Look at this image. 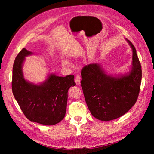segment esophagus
<instances>
[{"label":"esophagus","mask_w":154,"mask_h":154,"mask_svg":"<svg viewBox=\"0 0 154 154\" xmlns=\"http://www.w3.org/2000/svg\"><path fill=\"white\" fill-rule=\"evenodd\" d=\"M80 81H81V78L79 75H76L75 77V82L76 85H80Z\"/></svg>","instance_id":"obj_1"}]
</instances>
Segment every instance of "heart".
<instances>
[{
    "label": "heart",
    "mask_w": 154,
    "mask_h": 154,
    "mask_svg": "<svg viewBox=\"0 0 154 154\" xmlns=\"http://www.w3.org/2000/svg\"><path fill=\"white\" fill-rule=\"evenodd\" d=\"M62 63L64 66H69V62L66 61V60H63V61H62Z\"/></svg>",
    "instance_id": "b5f03b06"
}]
</instances>
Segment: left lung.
Instances as JSON below:
<instances>
[{"instance_id":"left-lung-1","label":"left lung","mask_w":154,"mask_h":154,"mask_svg":"<svg viewBox=\"0 0 154 154\" xmlns=\"http://www.w3.org/2000/svg\"><path fill=\"white\" fill-rule=\"evenodd\" d=\"M132 49V67L129 75L120 78L107 76L100 65H86L81 71V85L91 114L101 121L117 119L135 105L140 91L142 70L136 49Z\"/></svg>"}]
</instances>
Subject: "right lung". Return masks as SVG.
Masks as SVG:
<instances>
[{
    "label": "right lung",
    "instance_id": "right-lung-1",
    "mask_svg": "<svg viewBox=\"0 0 154 154\" xmlns=\"http://www.w3.org/2000/svg\"><path fill=\"white\" fill-rule=\"evenodd\" d=\"M31 52L23 48L16 57L13 67L12 92L26 117L31 122L53 125L66 115L67 92L76 85L74 76L65 77L51 74L39 85L27 82L23 76L22 66L25 57Z\"/></svg>",
    "mask_w": 154,
    "mask_h": 154
}]
</instances>
